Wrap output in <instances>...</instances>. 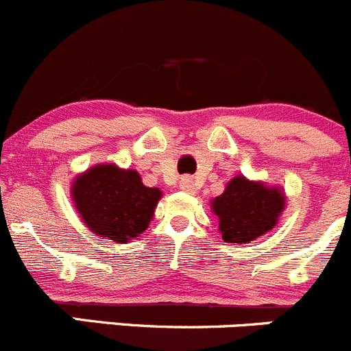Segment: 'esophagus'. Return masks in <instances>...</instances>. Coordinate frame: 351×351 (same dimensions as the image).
Instances as JSON below:
<instances>
[{
  "instance_id": "obj_1",
  "label": "esophagus",
  "mask_w": 351,
  "mask_h": 351,
  "mask_svg": "<svg viewBox=\"0 0 351 351\" xmlns=\"http://www.w3.org/2000/svg\"><path fill=\"white\" fill-rule=\"evenodd\" d=\"M180 189L185 193H195V183H193L192 178L185 176V178H182V182H180Z\"/></svg>"
}]
</instances>
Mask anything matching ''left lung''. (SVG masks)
Returning a JSON list of instances; mask_svg holds the SVG:
<instances>
[{"instance_id": "8db88e82", "label": "left lung", "mask_w": 351, "mask_h": 351, "mask_svg": "<svg viewBox=\"0 0 351 351\" xmlns=\"http://www.w3.org/2000/svg\"><path fill=\"white\" fill-rule=\"evenodd\" d=\"M285 192L245 176H234L224 192L210 202L219 219V231L226 243H250L266 234L278 223L285 209Z\"/></svg>"}]
</instances>
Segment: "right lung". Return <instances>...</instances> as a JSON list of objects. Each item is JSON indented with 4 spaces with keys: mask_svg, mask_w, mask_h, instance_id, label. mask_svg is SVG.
<instances>
[{
    "mask_svg": "<svg viewBox=\"0 0 351 351\" xmlns=\"http://www.w3.org/2000/svg\"><path fill=\"white\" fill-rule=\"evenodd\" d=\"M161 190L142 183L135 169L96 165L78 175L71 199L82 221L97 237L127 243L149 228Z\"/></svg>",
    "mask_w": 351,
    "mask_h": 351,
    "instance_id": "add662e5",
    "label": "right lung"
}]
</instances>
